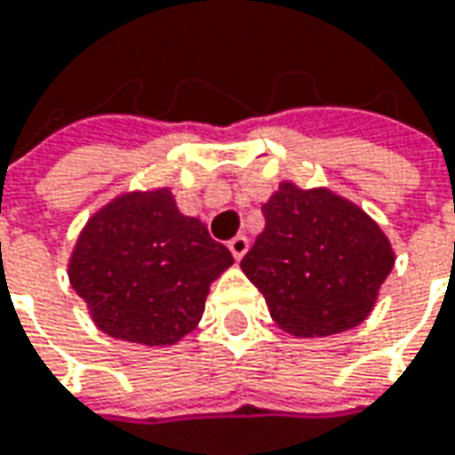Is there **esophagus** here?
Listing matches in <instances>:
<instances>
[{"label": "esophagus", "instance_id": "esophagus-1", "mask_svg": "<svg viewBox=\"0 0 455 455\" xmlns=\"http://www.w3.org/2000/svg\"><path fill=\"white\" fill-rule=\"evenodd\" d=\"M228 251L234 254V259H242L243 254L249 251V239L242 236V234H239V236H234V239L228 242Z\"/></svg>", "mask_w": 455, "mask_h": 455}]
</instances>
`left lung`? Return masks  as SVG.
<instances>
[{
	"label": "left lung",
	"mask_w": 455,
	"mask_h": 455,
	"mask_svg": "<svg viewBox=\"0 0 455 455\" xmlns=\"http://www.w3.org/2000/svg\"><path fill=\"white\" fill-rule=\"evenodd\" d=\"M264 231L242 259L272 320L294 337H330L368 320L393 272L390 239L330 188L279 183L261 206Z\"/></svg>",
	"instance_id": "1"
}]
</instances>
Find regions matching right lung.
<instances>
[{"instance_id": "add662e5", "label": "right lung", "mask_w": 455, "mask_h": 455, "mask_svg": "<svg viewBox=\"0 0 455 455\" xmlns=\"http://www.w3.org/2000/svg\"><path fill=\"white\" fill-rule=\"evenodd\" d=\"M231 264L171 188H150L120 194L87 219L68 276L105 335L165 347L196 330L212 282Z\"/></svg>"}]
</instances>
